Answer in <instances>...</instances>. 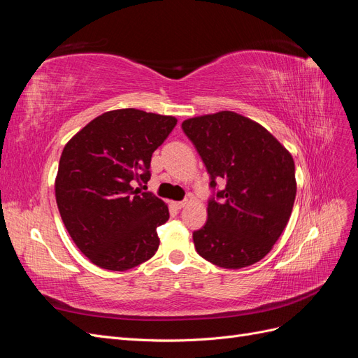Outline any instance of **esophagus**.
Masks as SVG:
<instances>
[{
	"instance_id": "esophagus-1",
	"label": "esophagus",
	"mask_w": 358,
	"mask_h": 358,
	"mask_svg": "<svg viewBox=\"0 0 358 358\" xmlns=\"http://www.w3.org/2000/svg\"><path fill=\"white\" fill-rule=\"evenodd\" d=\"M185 204H187V200H182V201H173V206H175L176 209H182V208H185Z\"/></svg>"
}]
</instances>
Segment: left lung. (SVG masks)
Returning a JSON list of instances; mask_svg holds the SVG:
<instances>
[{"instance_id":"8db88e82","label":"left lung","mask_w":358,"mask_h":358,"mask_svg":"<svg viewBox=\"0 0 358 358\" xmlns=\"http://www.w3.org/2000/svg\"><path fill=\"white\" fill-rule=\"evenodd\" d=\"M182 129L201 157L215 192L208 221L192 233L199 255L224 268L259 262L291 216L297 191L294 159L264 127L230 110L187 119ZM220 178L226 180L224 190L215 189Z\"/></svg>"}]
</instances>
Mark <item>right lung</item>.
<instances>
[{
  "mask_svg": "<svg viewBox=\"0 0 358 358\" xmlns=\"http://www.w3.org/2000/svg\"><path fill=\"white\" fill-rule=\"evenodd\" d=\"M178 119L137 109L106 112L64 148L55 197L73 242L101 268L124 272L154 257L169 208L134 188L150 179L154 150Z\"/></svg>",
  "mask_w": 358,
  "mask_h": 358,
  "instance_id": "add662e5",
  "label": "right lung"
}]
</instances>
